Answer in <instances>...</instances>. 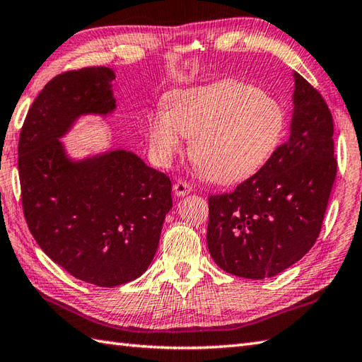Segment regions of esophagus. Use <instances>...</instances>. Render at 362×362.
Returning a JSON list of instances; mask_svg holds the SVG:
<instances>
[{
  "label": "esophagus",
  "mask_w": 362,
  "mask_h": 362,
  "mask_svg": "<svg viewBox=\"0 0 362 362\" xmlns=\"http://www.w3.org/2000/svg\"><path fill=\"white\" fill-rule=\"evenodd\" d=\"M191 191H193V187H191L185 180H177L174 183V193L177 196H187L188 193H191Z\"/></svg>",
  "instance_id": "34e87169"
}]
</instances>
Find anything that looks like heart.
Masks as SVG:
<instances>
[{"label":"heart","instance_id":"1","mask_svg":"<svg viewBox=\"0 0 362 362\" xmlns=\"http://www.w3.org/2000/svg\"><path fill=\"white\" fill-rule=\"evenodd\" d=\"M286 110L280 101L249 82L226 79L175 91L166 110L148 118L153 160L169 165L191 139L189 156L205 177L238 183L263 168L286 134Z\"/></svg>","mask_w":362,"mask_h":362}]
</instances>
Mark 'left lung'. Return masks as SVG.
I'll list each match as a JSON object with an SVG mask.
<instances>
[{"label": "left lung", "instance_id": "obj_1", "mask_svg": "<svg viewBox=\"0 0 362 362\" xmlns=\"http://www.w3.org/2000/svg\"><path fill=\"white\" fill-rule=\"evenodd\" d=\"M333 132L325 99L296 73L289 140L232 193L209 197L206 244L221 269L263 280L313 247L337 169Z\"/></svg>", "mask_w": 362, "mask_h": 362}]
</instances>
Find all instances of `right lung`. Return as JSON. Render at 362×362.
I'll use <instances>...</instances> for the list:
<instances>
[{
	"mask_svg": "<svg viewBox=\"0 0 362 362\" xmlns=\"http://www.w3.org/2000/svg\"><path fill=\"white\" fill-rule=\"evenodd\" d=\"M110 68L52 78L23 122L21 205L40 249L76 279L112 288L138 279L156 255L171 210V180L135 153L112 151L71 161L59 141L83 113L115 109Z\"/></svg>",
	"mask_w": 362,
	"mask_h": 362,
	"instance_id": "right-lung-1",
	"label": "right lung"
}]
</instances>
